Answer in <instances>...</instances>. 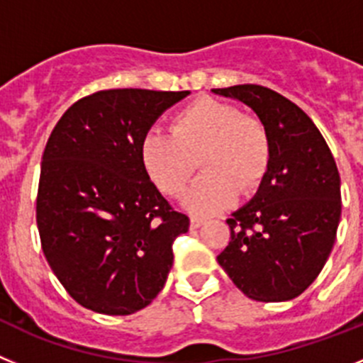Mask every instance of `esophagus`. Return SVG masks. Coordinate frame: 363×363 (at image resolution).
I'll use <instances>...</instances> for the list:
<instances>
[{
    "mask_svg": "<svg viewBox=\"0 0 363 363\" xmlns=\"http://www.w3.org/2000/svg\"><path fill=\"white\" fill-rule=\"evenodd\" d=\"M204 222H206L204 218L201 217H191L189 218V228H191V230H197V228H201Z\"/></svg>",
    "mask_w": 363,
    "mask_h": 363,
    "instance_id": "esophagus-1",
    "label": "esophagus"
}]
</instances>
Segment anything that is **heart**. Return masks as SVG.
<instances>
[{"instance_id":"obj_1","label":"heart","mask_w":363,"mask_h":363,"mask_svg":"<svg viewBox=\"0 0 363 363\" xmlns=\"http://www.w3.org/2000/svg\"><path fill=\"white\" fill-rule=\"evenodd\" d=\"M269 137L259 119L213 97H199L179 110L169 133L150 130L139 143V159L153 186L179 197L201 164L204 174L182 199L189 213L215 215L253 194L269 166Z\"/></svg>"}]
</instances>
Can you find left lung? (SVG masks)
Here are the masks:
<instances>
[{"instance_id":"1","label":"left lung","mask_w":363,"mask_h":363,"mask_svg":"<svg viewBox=\"0 0 363 363\" xmlns=\"http://www.w3.org/2000/svg\"><path fill=\"white\" fill-rule=\"evenodd\" d=\"M247 104L269 137V166L257 194L228 218L231 240L217 257L251 300L303 293L331 255L340 222V175L308 113L260 84L213 88Z\"/></svg>"}]
</instances>
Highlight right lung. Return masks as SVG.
<instances>
[{"instance_id":"obj_1","label":"right lung","mask_w":363,"mask_h":363,"mask_svg":"<svg viewBox=\"0 0 363 363\" xmlns=\"http://www.w3.org/2000/svg\"><path fill=\"white\" fill-rule=\"evenodd\" d=\"M186 96L189 90H103L72 104L48 137L39 237L54 275L83 308L132 315L164 287L172 244L189 218L150 181L139 143Z\"/></svg>"}]
</instances>
